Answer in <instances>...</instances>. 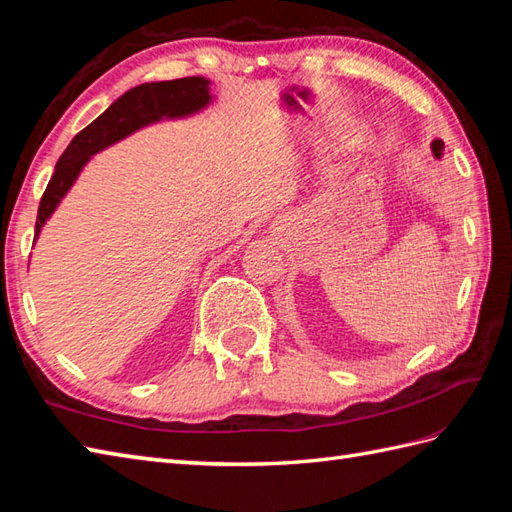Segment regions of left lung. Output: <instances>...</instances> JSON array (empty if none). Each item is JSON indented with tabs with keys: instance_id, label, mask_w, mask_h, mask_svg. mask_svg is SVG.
<instances>
[{
	"instance_id": "1",
	"label": "left lung",
	"mask_w": 512,
	"mask_h": 512,
	"mask_svg": "<svg viewBox=\"0 0 512 512\" xmlns=\"http://www.w3.org/2000/svg\"><path fill=\"white\" fill-rule=\"evenodd\" d=\"M431 149H433V156H442V151H444V143H442V140H433V143H431Z\"/></svg>"
}]
</instances>
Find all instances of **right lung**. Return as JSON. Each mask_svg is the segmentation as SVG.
I'll return each instance as SVG.
<instances>
[{
    "instance_id": "obj_1",
    "label": "right lung",
    "mask_w": 512,
    "mask_h": 512,
    "mask_svg": "<svg viewBox=\"0 0 512 512\" xmlns=\"http://www.w3.org/2000/svg\"><path fill=\"white\" fill-rule=\"evenodd\" d=\"M211 103V81L206 76L140 83L136 88L127 90L123 96H118L96 121H92L83 132L72 138L68 149L61 154L46 193H43L39 202L35 242L41 235L43 224L57 211V206L68 195L72 184L81 176L83 167L88 165L94 154L112 147L118 140L132 136L147 125L189 118L206 110Z\"/></svg>"
}]
</instances>
